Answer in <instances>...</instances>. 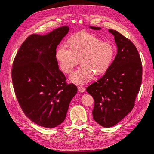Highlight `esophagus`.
<instances>
[{
  "label": "esophagus",
  "instance_id": "obj_1",
  "mask_svg": "<svg viewBox=\"0 0 154 154\" xmlns=\"http://www.w3.org/2000/svg\"><path fill=\"white\" fill-rule=\"evenodd\" d=\"M78 90L80 93H82L85 91V87H83V86H79L78 87Z\"/></svg>",
  "mask_w": 154,
  "mask_h": 154
}]
</instances>
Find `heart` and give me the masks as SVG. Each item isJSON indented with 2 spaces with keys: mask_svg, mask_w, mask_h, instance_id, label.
<instances>
[{
  "mask_svg": "<svg viewBox=\"0 0 154 154\" xmlns=\"http://www.w3.org/2000/svg\"><path fill=\"white\" fill-rule=\"evenodd\" d=\"M69 45L70 49L60 46L55 57L60 69L66 74L72 72L80 60L82 66L69 77L77 85L90 82L94 74H104L110 68L116 54L112 43L103 42L99 37L87 33L72 37Z\"/></svg>",
  "mask_w": 154,
  "mask_h": 154,
  "instance_id": "heart-1",
  "label": "heart"
}]
</instances>
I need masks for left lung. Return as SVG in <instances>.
Returning a JSON list of instances; mask_svg holds the SVG:
<instances>
[{
	"label": "left lung",
	"instance_id": "1",
	"mask_svg": "<svg viewBox=\"0 0 154 154\" xmlns=\"http://www.w3.org/2000/svg\"><path fill=\"white\" fill-rule=\"evenodd\" d=\"M108 32L115 37L117 54L104 75L86 88L94 100L93 119L107 128L118 124L131 111L142 80L141 61L135 46L116 30Z\"/></svg>",
	"mask_w": 154,
	"mask_h": 154
}]
</instances>
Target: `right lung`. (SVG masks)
<instances>
[{
  "label": "right lung",
  "mask_w": 154,
  "mask_h": 154,
  "mask_svg": "<svg viewBox=\"0 0 154 154\" xmlns=\"http://www.w3.org/2000/svg\"><path fill=\"white\" fill-rule=\"evenodd\" d=\"M69 31L64 26L30 35L13 61L12 81L18 102L32 122L44 127L54 128L64 121L77 92L75 85L65 82L55 57L57 46Z\"/></svg>",
  "instance_id": "add662e5"
}]
</instances>
